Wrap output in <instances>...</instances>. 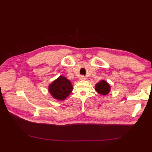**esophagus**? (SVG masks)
<instances>
[{
    "label": "esophagus",
    "mask_w": 152,
    "mask_h": 152,
    "mask_svg": "<svg viewBox=\"0 0 152 152\" xmlns=\"http://www.w3.org/2000/svg\"><path fill=\"white\" fill-rule=\"evenodd\" d=\"M80 80H86V77H84V76H83V75H82V76H80Z\"/></svg>",
    "instance_id": "esophagus-1"
}]
</instances>
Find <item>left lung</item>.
Returning a JSON list of instances; mask_svg holds the SVG:
<instances>
[{
    "label": "left lung",
    "mask_w": 152,
    "mask_h": 152,
    "mask_svg": "<svg viewBox=\"0 0 152 152\" xmlns=\"http://www.w3.org/2000/svg\"><path fill=\"white\" fill-rule=\"evenodd\" d=\"M95 90L99 94L106 96L111 91V87L107 81L102 80L95 85Z\"/></svg>",
    "instance_id": "8db88e82"
}]
</instances>
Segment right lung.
Listing matches in <instances>:
<instances>
[{
    "label": "right lung",
    "mask_w": 152,
    "mask_h": 152,
    "mask_svg": "<svg viewBox=\"0 0 152 152\" xmlns=\"http://www.w3.org/2000/svg\"><path fill=\"white\" fill-rule=\"evenodd\" d=\"M48 91L53 98L63 101L71 94L73 86L65 77L59 76L49 85Z\"/></svg>",
    "instance_id": "1"
}]
</instances>
